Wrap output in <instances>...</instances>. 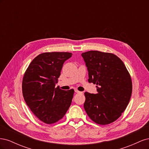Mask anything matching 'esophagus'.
<instances>
[{"label":"esophagus","mask_w":149,"mask_h":149,"mask_svg":"<svg viewBox=\"0 0 149 149\" xmlns=\"http://www.w3.org/2000/svg\"><path fill=\"white\" fill-rule=\"evenodd\" d=\"M74 91H75V93H77V94H82V93H83L82 92H81V91H78V90H77V89H76Z\"/></svg>","instance_id":"34e87169"}]
</instances>
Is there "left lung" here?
<instances>
[{"instance_id": "8db88e82", "label": "left lung", "mask_w": 149, "mask_h": 149, "mask_svg": "<svg viewBox=\"0 0 149 149\" xmlns=\"http://www.w3.org/2000/svg\"><path fill=\"white\" fill-rule=\"evenodd\" d=\"M81 56L88 68V81L96 84L97 92L84 93V109L98 124L113 123L125 111L131 97L130 74L123 61L112 53L89 51Z\"/></svg>"}]
</instances>
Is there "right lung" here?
I'll use <instances>...</instances> for the list:
<instances>
[{"label": "right lung", "mask_w": 149, "mask_h": 149, "mask_svg": "<svg viewBox=\"0 0 149 149\" xmlns=\"http://www.w3.org/2000/svg\"><path fill=\"white\" fill-rule=\"evenodd\" d=\"M72 56L68 52L40 54L30 63L22 81L24 100L31 112L46 124L61 119L71 105L74 89L56 86L64 62Z\"/></svg>", "instance_id": "1"}]
</instances>
